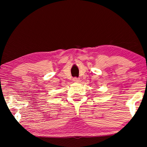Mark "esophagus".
<instances>
[{"label": "esophagus", "mask_w": 147, "mask_h": 147, "mask_svg": "<svg viewBox=\"0 0 147 147\" xmlns=\"http://www.w3.org/2000/svg\"><path fill=\"white\" fill-rule=\"evenodd\" d=\"M73 81L74 82H79L80 79L78 78H73Z\"/></svg>", "instance_id": "34e87169"}]
</instances>
